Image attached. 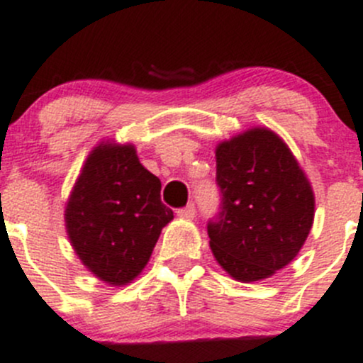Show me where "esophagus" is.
Here are the masks:
<instances>
[{
  "label": "esophagus",
  "instance_id": "esophagus-1",
  "mask_svg": "<svg viewBox=\"0 0 363 363\" xmlns=\"http://www.w3.org/2000/svg\"><path fill=\"white\" fill-rule=\"evenodd\" d=\"M177 214H179V216H181V218H186V220H193V218H195V214H196L195 203L189 202L188 206L182 207V209H179Z\"/></svg>",
  "mask_w": 363,
  "mask_h": 363
}]
</instances>
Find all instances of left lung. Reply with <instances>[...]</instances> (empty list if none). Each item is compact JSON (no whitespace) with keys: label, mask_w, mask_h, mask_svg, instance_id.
I'll return each mask as SVG.
<instances>
[{"label":"left lung","mask_w":363,"mask_h":363,"mask_svg":"<svg viewBox=\"0 0 363 363\" xmlns=\"http://www.w3.org/2000/svg\"><path fill=\"white\" fill-rule=\"evenodd\" d=\"M220 213L207 223L218 264L239 282L286 267L314 223V193L280 136L253 128L216 147Z\"/></svg>","instance_id":"8db88e82"}]
</instances>
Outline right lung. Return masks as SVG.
I'll return each instance as SVG.
<instances>
[{
    "mask_svg": "<svg viewBox=\"0 0 363 363\" xmlns=\"http://www.w3.org/2000/svg\"><path fill=\"white\" fill-rule=\"evenodd\" d=\"M160 193L161 181L133 145L103 142L90 152L67 202L65 227L97 279L125 286L142 273L161 228L174 220Z\"/></svg>",
    "mask_w": 363,
    "mask_h": 363,
    "instance_id": "1",
    "label": "right lung"
}]
</instances>
